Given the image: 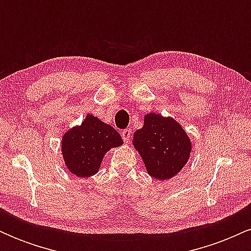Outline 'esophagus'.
I'll return each instance as SVG.
<instances>
[{"instance_id":"obj_1","label":"esophagus","mask_w":251,"mask_h":251,"mask_svg":"<svg viewBox=\"0 0 251 251\" xmlns=\"http://www.w3.org/2000/svg\"><path fill=\"white\" fill-rule=\"evenodd\" d=\"M131 134H132V131L129 128H126V129H123L122 131V137H123V140L125 142L126 144L129 143V140H131Z\"/></svg>"}]
</instances>
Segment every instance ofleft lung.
Listing matches in <instances>:
<instances>
[{"label": "left lung", "mask_w": 251, "mask_h": 251, "mask_svg": "<svg viewBox=\"0 0 251 251\" xmlns=\"http://www.w3.org/2000/svg\"><path fill=\"white\" fill-rule=\"evenodd\" d=\"M133 146L142 155L148 174L159 180L179 174L191 153V140L172 118L149 113L133 134Z\"/></svg>", "instance_id": "8db88e82"}]
</instances>
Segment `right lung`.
<instances>
[{"label":"right lung","mask_w":251,"mask_h":251,"mask_svg":"<svg viewBox=\"0 0 251 251\" xmlns=\"http://www.w3.org/2000/svg\"><path fill=\"white\" fill-rule=\"evenodd\" d=\"M61 143L63 159L71 174L91 177L99 171L106 152L124 142L112 126L93 114H87L81 125L63 134Z\"/></svg>","instance_id":"right-lung-1"}]
</instances>
